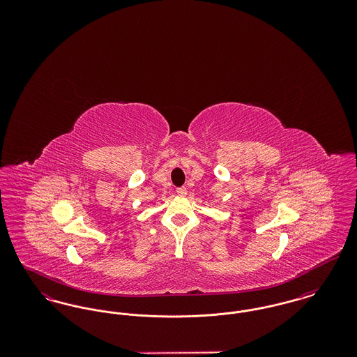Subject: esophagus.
Returning <instances> with one entry per match:
<instances>
[{"instance_id":"obj_1","label":"esophagus","mask_w":357,"mask_h":357,"mask_svg":"<svg viewBox=\"0 0 357 357\" xmlns=\"http://www.w3.org/2000/svg\"><path fill=\"white\" fill-rule=\"evenodd\" d=\"M176 194H178L179 197H185L187 194L186 187H178V188H176Z\"/></svg>"}]
</instances>
